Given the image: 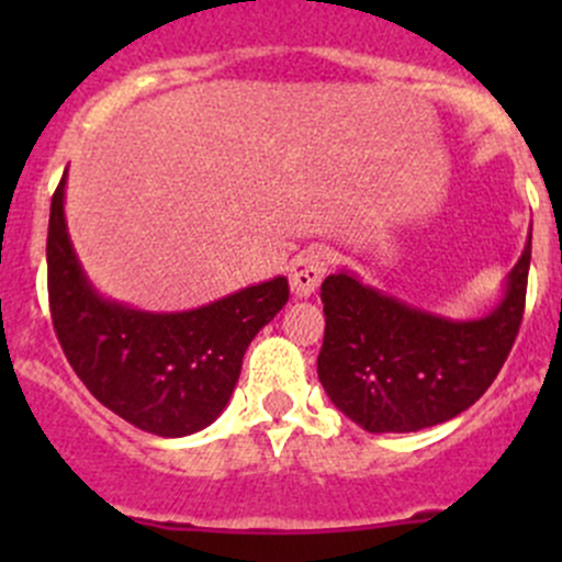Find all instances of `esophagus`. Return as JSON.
<instances>
[{"label": "esophagus", "instance_id": "obj_1", "mask_svg": "<svg viewBox=\"0 0 562 562\" xmlns=\"http://www.w3.org/2000/svg\"><path fill=\"white\" fill-rule=\"evenodd\" d=\"M328 258L323 249H304L291 263V291L296 299H310L326 277Z\"/></svg>", "mask_w": 562, "mask_h": 562}]
</instances>
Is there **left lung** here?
Returning <instances> with one entry per match:
<instances>
[{
	"mask_svg": "<svg viewBox=\"0 0 562 562\" xmlns=\"http://www.w3.org/2000/svg\"><path fill=\"white\" fill-rule=\"evenodd\" d=\"M530 241L481 317L435 315L339 269L321 285L326 334L317 378L367 432H418L468 411L512 353L525 313Z\"/></svg>",
	"mask_w": 562,
	"mask_h": 562,
	"instance_id": "1",
	"label": "left lung"
}]
</instances>
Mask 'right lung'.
<instances>
[{
  "mask_svg": "<svg viewBox=\"0 0 562 562\" xmlns=\"http://www.w3.org/2000/svg\"><path fill=\"white\" fill-rule=\"evenodd\" d=\"M67 171L50 198L48 302L56 337L83 386L108 411L157 438L217 422L255 334L288 302V280L258 282L184 313H149L105 299L67 234Z\"/></svg>",
  "mask_w": 562,
  "mask_h": 562,
  "instance_id": "add662e5",
  "label": "right lung"
}]
</instances>
